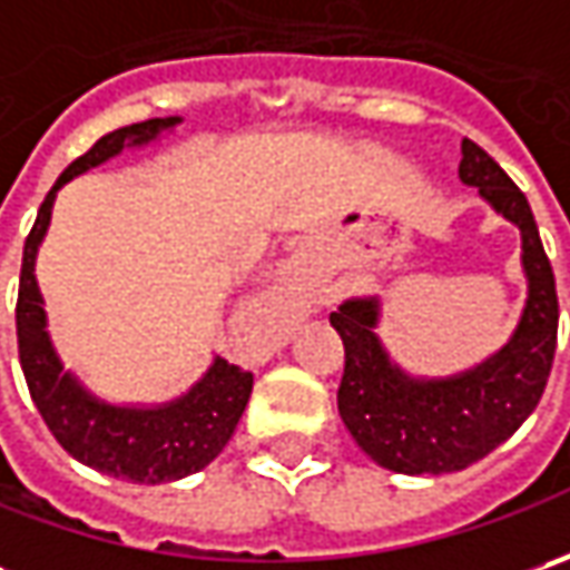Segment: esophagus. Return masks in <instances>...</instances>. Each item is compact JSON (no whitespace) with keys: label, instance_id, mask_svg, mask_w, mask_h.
I'll return each instance as SVG.
<instances>
[{"label":"esophagus","instance_id":"1","mask_svg":"<svg viewBox=\"0 0 570 570\" xmlns=\"http://www.w3.org/2000/svg\"><path fill=\"white\" fill-rule=\"evenodd\" d=\"M269 311L275 317H295L301 311V292H297L292 282H278V288L269 297Z\"/></svg>","mask_w":570,"mask_h":570}]
</instances>
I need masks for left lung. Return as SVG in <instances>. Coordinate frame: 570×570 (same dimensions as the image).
Here are the masks:
<instances>
[{
    "mask_svg": "<svg viewBox=\"0 0 570 570\" xmlns=\"http://www.w3.org/2000/svg\"><path fill=\"white\" fill-rule=\"evenodd\" d=\"M460 151V180L520 228L527 301L511 340L466 371L419 377L377 336L381 297H348L330 314L345 345L342 422L377 466L403 475L456 472L489 456L530 419L556 358L559 295L530 203L489 151L470 139Z\"/></svg>",
    "mask_w": 570,
    "mask_h": 570,
    "instance_id": "1",
    "label": "left lung"
}]
</instances>
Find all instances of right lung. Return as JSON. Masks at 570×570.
<instances>
[{"mask_svg": "<svg viewBox=\"0 0 570 570\" xmlns=\"http://www.w3.org/2000/svg\"><path fill=\"white\" fill-rule=\"evenodd\" d=\"M180 122H184L180 117H155V120L114 129L59 174L24 240L18 311H14L21 371L33 405L43 415L47 428L53 431L56 441L78 463L139 485L177 482L184 475L206 470L225 450L247 409L253 374L215 355L206 374L187 393L167 403H110L78 381V374L66 371L47 330V311L33 266H37V250L50 228L59 189L76 180L78 174L122 155L126 148L158 142Z\"/></svg>", "mask_w": 570, "mask_h": 570, "instance_id": "add662e5", "label": "right lung"}]
</instances>
